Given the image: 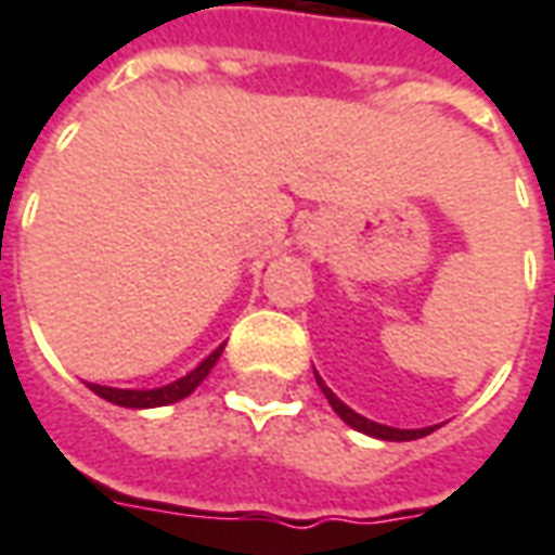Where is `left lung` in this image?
Listing matches in <instances>:
<instances>
[{
	"mask_svg": "<svg viewBox=\"0 0 555 555\" xmlns=\"http://www.w3.org/2000/svg\"><path fill=\"white\" fill-rule=\"evenodd\" d=\"M314 380H318V386H321V392L326 396V401H330V408L336 410L338 416H341V422H348L350 428H357L360 434H369V437H377V440H392V442H404V440H418V437H425V434H430V430L437 428V425H430V428H416V430H404V428H389V425H380V422H372V418L360 416L357 410H350L341 398L330 389V386L321 380V374L314 372Z\"/></svg>",
	"mask_w": 555,
	"mask_h": 555,
	"instance_id": "obj_1",
	"label": "left lung"
}]
</instances>
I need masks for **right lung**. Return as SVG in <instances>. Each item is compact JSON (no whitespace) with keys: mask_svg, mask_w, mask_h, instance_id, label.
I'll use <instances>...</instances> for the list:
<instances>
[{"mask_svg":"<svg viewBox=\"0 0 555 555\" xmlns=\"http://www.w3.org/2000/svg\"><path fill=\"white\" fill-rule=\"evenodd\" d=\"M225 345H219L207 360H202L195 365L193 372L178 377L175 384L157 386V389H113V386H101V384H89V389L94 396H101L103 401H109V404H118V408H130V410H145V408H166V404H175V401H181L193 392L195 386L205 380L210 369L217 365L219 353H222Z\"/></svg>","mask_w":555,"mask_h":555,"instance_id":"right-lung-1","label":"right lung"}]
</instances>
